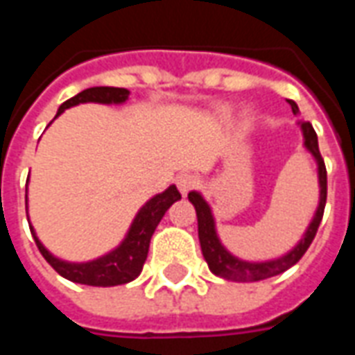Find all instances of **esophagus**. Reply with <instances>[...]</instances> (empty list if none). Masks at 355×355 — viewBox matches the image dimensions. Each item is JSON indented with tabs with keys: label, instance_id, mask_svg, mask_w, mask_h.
Instances as JSON below:
<instances>
[{
	"label": "esophagus",
	"instance_id": "1",
	"mask_svg": "<svg viewBox=\"0 0 355 355\" xmlns=\"http://www.w3.org/2000/svg\"><path fill=\"white\" fill-rule=\"evenodd\" d=\"M196 184H198V178L193 177L192 173H182V175H178L177 177L178 190H180V193H184V196L190 192V190H193Z\"/></svg>",
	"mask_w": 355,
	"mask_h": 355
}]
</instances>
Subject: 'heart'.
<instances>
[{
    "label": "heart",
    "instance_id": "1",
    "mask_svg": "<svg viewBox=\"0 0 355 355\" xmlns=\"http://www.w3.org/2000/svg\"><path fill=\"white\" fill-rule=\"evenodd\" d=\"M223 112H228V108H223Z\"/></svg>",
    "mask_w": 355,
    "mask_h": 355
}]
</instances>
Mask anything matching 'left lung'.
<instances>
[{
	"label": "left lung",
	"instance_id": "1",
	"mask_svg": "<svg viewBox=\"0 0 355 355\" xmlns=\"http://www.w3.org/2000/svg\"><path fill=\"white\" fill-rule=\"evenodd\" d=\"M293 114L298 116V106L295 101H289ZM302 132H304V146L312 152V155L318 162V175H320V205L315 211L312 224L308 226L304 238L300 239L291 253H287L282 259H275L270 262H245L236 259L234 254H230L223 247V243L216 238L215 230V220L211 215V209H209L207 201L201 198L198 192L188 193V200L192 201V205L196 207V215H198V236H200L201 243V253L205 257V261L209 264V270L215 275H220L224 279H230V282H261L266 277H274V275L282 274L285 270H289L291 266H295L304 253L308 251V247L312 245L313 238L318 234L320 228L321 218H323V211H325V201H327V169H325V163L320 154V146H318V135L313 131V127L308 121L300 123Z\"/></svg>",
	"mask_w": 355,
	"mask_h": 355
}]
</instances>
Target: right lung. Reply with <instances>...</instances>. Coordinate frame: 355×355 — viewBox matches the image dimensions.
I'll use <instances>...</instances> for the list:
<instances>
[{
  "label": "right lung",
  "mask_w": 355,
  "mask_h": 355,
  "mask_svg": "<svg viewBox=\"0 0 355 355\" xmlns=\"http://www.w3.org/2000/svg\"><path fill=\"white\" fill-rule=\"evenodd\" d=\"M129 91L121 87H91L81 91L72 98L60 104L57 116H60L66 108L81 104V102H102V104H121L127 101ZM180 200V192L177 186H169L163 193H157L155 198L148 201L144 207L140 209L139 215L135 216L131 224V230L123 239V243L114 249L112 253L104 254L101 259L83 264H72L55 259L53 254L42 245V241L35 238L34 228L30 226V230L34 234L35 245L43 254V259L55 268V272L70 279L73 283L81 285H93V287H112V285H123V283L132 282L137 275L142 272L144 261L148 257V247L152 234L157 228V224L167 213V209Z\"/></svg>",
  "instance_id": "obj_1"
}]
</instances>
